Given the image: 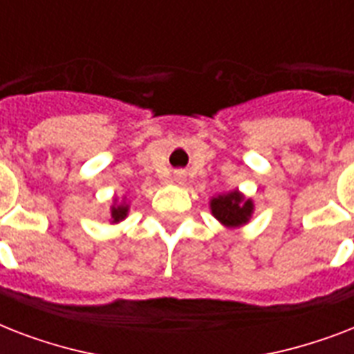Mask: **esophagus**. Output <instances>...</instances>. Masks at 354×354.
Instances as JSON below:
<instances>
[{"mask_svg": "<svg viewBox=\"0 0 354 354\" xmlns=\"http://www.w3.org/2000/svg\"><path fill=\"white\" fill-rule=\"evenodd\" d=\"M183 180V172H176V182H182Z\"/></svg>", "mask_w": 354, "mask_h": 354, "instance_id": "34e87169", "label": "esophagus"}]
</instances>
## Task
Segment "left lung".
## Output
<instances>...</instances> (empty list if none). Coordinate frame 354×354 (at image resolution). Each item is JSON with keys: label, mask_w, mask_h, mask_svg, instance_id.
<instances>
[{"label": "left lung", "mask_w": 354, "mask_h": 354, "mask_svg": "<svg viewBox=\"0 0 354 354\" xmlns=\"http://www.w3.org/2000/svg\"><path fill=\"white\" fill-rule=\"evenodd\" d=\"M209 209L211 215L215 216L222 226L241 227L250 222L255 205L252 198H246L239 189H235L230 193L213 196L209 200Z\"/></svg>", "instance_id": "8db88e82"}]
</instances>
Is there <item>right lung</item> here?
Masks as SVG:
<instances>
[{
  "mask_svg": "<svg viewBox=\"0 0 354 354\" xmlns=\"http://www.w3.org/2000/svg\"><path fill=\"white\" fill-rule=\"evenodd\" d=\"M128 209H130V205L127 204V200L122 198V202H119L118 198H113V204L110 205V218H112V224H118V222L124 221L128 216Z\"/></svg>",
  "mask_w": 354,
  "mask_h": 354,
  "instance_id": "add662e5",
  "label": "right lung"
}]
</instances>
